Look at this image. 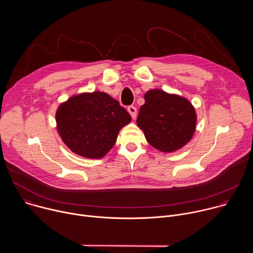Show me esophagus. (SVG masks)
<instances>
[{
    "mask_svg": "<svg viewBox=\"0 0 253 253\" xmlns=\"http://www.w3.org/2000/svg\"><path fill=\"white\" fill-rule=\"evenodd\" d=\"M128 112H129V114L131 115V117L133 118V119H135L136 118V116H137V109H136V107L135 106H129L128 107Z\"/></svg>",
    "mask_w": 253,
    "mask_h": 253,
    "instance_id": "obj_1",
    "label": "esophagus"
}]
</instances>
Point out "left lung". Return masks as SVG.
Masks as SVG:
<instances>
[{
	"label": "left lung",
	"instance_id": "obj_1",
	"mask_svg": "<svg viewBox=\"0 0 253 253\" xmlns=\"http://www.w3.org/2000/svg\"><path fill=\"white\" fill-rule=\"evenodd\" d=\"M137 118L147 142L161 152H173L190 141L196 127V113L185 98L153 89L145 96Z\"/></svg>",
	"mask_w": 253,
	"mask_h": 253
}]
</instances>
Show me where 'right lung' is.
Wrapping results in <instances>:
<instances>
[{
  "instance_id": "add662e5",
  "label": "right lung",
  "mask_w": 253,
  "mask_h": 253,
  "mask_svg": "<svg viewBox=\"0 0 253 253\" xmlns=\"http://www.w3.org/2000/svg\"><path fill=\"white\" fill-rule=\"evenodd\" d=\"M59 135L80 156L99 159L116 143L131 116L119 102L104 92L82 93L62 103L56 112Z\"/></svg>"
}]
</instances>
